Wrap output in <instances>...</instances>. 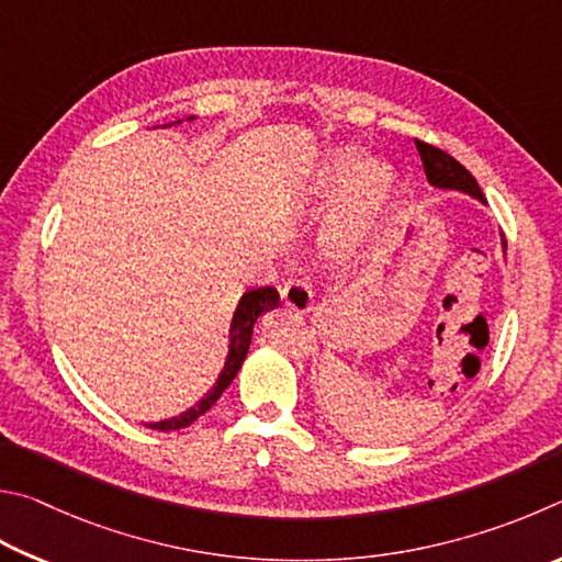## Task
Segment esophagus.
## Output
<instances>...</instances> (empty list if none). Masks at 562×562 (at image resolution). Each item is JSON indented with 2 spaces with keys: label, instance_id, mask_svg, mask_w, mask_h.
I'll use <instances>...</instances> for the list:
<instances>
[{
  "label": "esophagus",
  "instance_id": "1",
  "mask_svg": "<svg viewBox=\"0 0 562 562\" xmlns=\"http://www.w3.org/2000/svg\"><path fill=\"white\" fill-rule=\"evenodd\" d=\"M281 299L289 308L303 313V316L313 311V289L306 279H291L286 286L281 289Z\"/></svg>",
  "mask_w": 562,
  "mask_h": 562
}]
</instances>
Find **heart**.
<instances>
[{
  "mask_svg": "<svg viewBox=\"0 0 562 562\" xmlns=\"http://www.w3.org/2000/svg\"><path fill=\"white\" fill-rule=\"evenodd\" d=\"M352 188L346 206L333 222L328 249L338 261H352L378 234L395 204L397 177L382 162L368 165V155L358 147H338L326 155L311 180V192L318 200H336Z\"/></svg>",
  "mask_w": 562,
  "mask_h": 562,
  "instance_id": "1",
  "label": "heart"
}]
</instances>
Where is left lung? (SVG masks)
Returning a JSON list of instances; mask_svg holds the SVG:
<instances>
[{
	"instance_id": "8db88e82",
	"label": "left lung",
	"mask_w": 562,
	"mask_h": 562,
	"mask_svg": "<svg viewBox=\"0 0 562 562\" xmlns=\"http://www.w3.org/2000/svg\"><path fill=\"white\" fill-rule=\"evenodd\" d=\"M417 150H419L422 165H425V175H427L431 187H437V190L464 192L469 196H474V200H479L481 204H486L484 192H481V187L474 180V175H471L464 165L457 162L454 157L447 155L445 150H439V147H435V145L417 140ZM501 239H504V236H501ZM501 244H504V254H506V239Z\"/></svg>"
}]
</instances>
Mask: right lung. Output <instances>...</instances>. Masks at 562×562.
<instances>
[{
	"instance_id": "right-lung-1",
	"label": "right lung",
	"mask_w": 562,
	"mask_h": 562,
	"mask_svg": "<svg viewBox=\"0 0 562 562\" xmlns=\"http://www.w3.org/2000/svg\"><path fill=\"white\" fill-rule=\"evenodd\" d=\"M187 121H194V115H187ZM177 123H182V121H175V123H167V125H177ZM276 306H279V293H276V289L263 286V289L246 291L244 296L239 299V306H236V311H234V318H232V326H229V350H226L224 368L220 372V378H216L214 387L206 392V395L200 402H196V405H192L190 409H184L180 417L150 422V425H145V427L157 429V431H172V429L190 427L194 419H200L204 412L222 397V392L232 385L236 372L241 370V362L246 358V352H249L254 326L259 323L263 313L273 311Z\"/></svg>"
}]
</instances>
